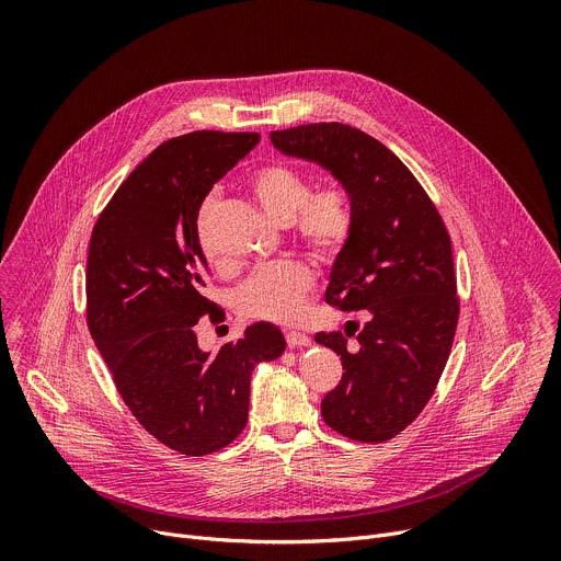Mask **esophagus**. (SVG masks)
Returning <instances> with one entry per match:
<instances>
[{
	"label": "esophagus",
	"mask_w": 561,
	"mask_h": 561,
	"mask_svg": "<svg viewBox=\"0 0 561 561\" xmlns=\"http://www.w3.org/2000/svg\"><path fill=\"white\" fill-rule=\"evenodd\" d=\"M286 344L288 348H299V346H310V337L306 333H297V331H288L286 333Z\"/></svg>",
	"instance_id": "obj_1"
}]
</instances>
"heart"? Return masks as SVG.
Wrapping results in <instances>:
<instances>
[{
  "label": "heart",
  "instance_id": "1",
  "mask_svg": "<svg viewBox=\"0 0 561 561\" xmlns=\"http://www.w3.org/2000/svg\"><path fill=\"white\" fill-rule=\"evenodd\" d=\"M262 208L279 224L295 221L297 234L319 260H335L353 232V206L346 191L324 186L310 193L304 171L286 162H268L249 178ZM217 197L208 195L197 213V239L206 255L208 219ZM312 288V273L306 264L286 260L257 268L234 290V306L244 317L288 324L301 314Z\"/></svg>",
  "mask_w": 561,
  "mask_h": 561
}]
</instances>
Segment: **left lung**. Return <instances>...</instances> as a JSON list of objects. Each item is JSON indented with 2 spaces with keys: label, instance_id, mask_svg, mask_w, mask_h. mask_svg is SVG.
Wrapping results in <instances>:
<instances>
[{
  "label": "left lung",
  "instance_id": "obj_1",
  "mask_svg": "<svg viewBox=\"0 0 561 561\" xmlns=\"http://www.w3.org/2000/svg\"><path fill=\"white\" fill-rule=\"evenodd\" d=\"M271 141L331 171L353 206V232L333 264L327 301L366 310L368 322L359 333L346 327V335H314L344 366L322 399V417L355 442L392 439L428 404L455 340L450 234L402 159L364 130L319 122L273 130Z\"/></svg>",
  "mask_w": 561,
  "mask_h": 561
}]
</instances>
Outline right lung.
Segmentation results:
<instances>
[{
  "label": "right lung",
  "instance_id": "add662e5",
  "mask_svg": "<svg viewBox=\"0 0 561 561\" xmlns=\"http://www.w3.org/2000/svg\"><path fill=\"white\" fill-rule=\"evenodd\" d=\"M260 141L257 133L195 130L157 146L100 213L87 264V324L124 404L164 446L202 457L249 422L251 373L286 340L268 322L224 344L197 346L195 324L221 310L204 295L208 264L197 213Z\"/></svg>",
  "mask_w": 561,
  "mask_h": 561
}]
</instances>
